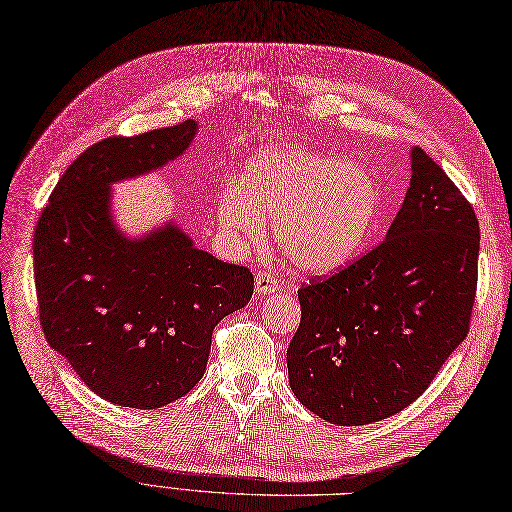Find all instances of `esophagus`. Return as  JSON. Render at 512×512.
I'll use <instances>...</instances> for the list:
<instances>
[{
  "mask_svg": "<svg viewBox=\"0 0 512 512\" xmlns=\"http://www.w3.org/2000/svg\"><path fill=\"white\" fill-rule=\"evenodd\" d=\"M278 287L280 285H278V278H276L274 272H270V270L257 272V276H255V289H257L259 295H272V293L278 291Z\"/></svg>",
  "mask_w": 512,
  "mask_h": 512,
  "instance_id": "34e87169",
  "label": "esophagus"
}]
</instances>
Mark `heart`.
Returning <instances> with one entry per match:
<instances>
[{
    "label": "heart",
    "mask_w": 512,
    "mask_h": 512,
    "mask_svg": "<svg viewBox=\"0 0 512 512\" xmlns=\"http://www.w3.org/2000/svg\"><path fill=\"white\" fill-rule=\"evenodd\" d=\"M382 211V189L369 168L304 147L257 154L217 200L221 230L257 242L272 220L280 253L304 272H333L367 244Z\"/></svg>",
    "instance_id": "heart-1"
}]
</instances>
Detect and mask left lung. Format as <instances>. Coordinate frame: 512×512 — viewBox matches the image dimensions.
I'll use <instances>...</instances> for the list:
<instances>
[{"mask_svg":"<svg viewBox=\"0 0 512 512\" xmlns=\"http://www.w3.org/2000/svg\"><path fill=\"white\" fill-rule=\"evenodd\" d=\"M477 263L475 208L413 147L411 185L386 238L297 291L301 323L287 367L299 403L337 426L409 407L468 333Z\"/></svg>","mask_w":512,"mask_h":512,"instance_id":"8db88e82","label":"left lung"}]
</instances>
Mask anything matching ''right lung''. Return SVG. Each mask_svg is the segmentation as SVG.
I'll list each match as a JSON object with an SVG mask.
<instances>
[{
    "mask_svg": "<svg viewBox=\"0 0 512 512\" xmlns=\"http://www.w3.org/2000/svg\"><path fill=\"white\" fill-rule=\"evenodd\" d=\"M198 124L109 137L65 170L35 225L33 270L40 323L101 399L158 409L204 375L213 329L244 308L253 274L219 261L175 223L126 238L111 221L109 185L179 158Z\"/></svg>",
    "mask_w": 512,
    "mask_h": 512,
    "instance_id": "obj_1",
    "label": "right lung"
}]
</instances>
